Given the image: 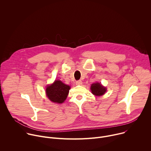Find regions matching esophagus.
<instances>
[{
  "label": "esophagus",
  "instance_id": "34e87169",
  "mask_svg": "<svg viewBox=\"0 0 151 151\" xmlns=\"http://www.w3.org/2000/svg\"><path fill=\"white\" fill-rule=\"evenodd\" d=\"M82 83V82L81 80H78L76 82V85H81Z\"/></svg>",
  "mask_w": 151,
  "mask_h": 151
}]
</instances>
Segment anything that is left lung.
<instances>
[{
    "label": "left lung",
    "mask_w": 151,
    "mask_h": 151,
    "mask_svg": "<svg viewBox=\"0 0 151 151\" xmlns=\"http://www.w3.org/2000/svg\"><path fill=\"white\" fill-rule=\"evenodd\" d=\"M91 90L92 93L96 96H103L106 91V88L99 83H94L91 86Z\"/></svg>",
    "instance_id": "left-lung-1"
}]
</instances>
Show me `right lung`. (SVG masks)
<instances>
[{
    "label": "right lung",
    "mask_w": 151,
    "mask_h": 151,
    "mask_svg": "<svg viewBox=\"0 0 151 151\" xmlns=\"http://www.w3.org/2000/svg\"><path fill=\"white\" fill-rule=\"evenodd\" d=\"M70 88L69 85L63 83L60 80H56L52 84L47 86L46 94L53 103H63L66 99Z\"/></svg>",
    "instance_id": "1"
}]
</instances>
